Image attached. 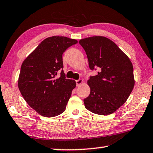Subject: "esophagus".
<instances>
[{"instance_id":"obj_1","label":"esophagus","mask_w":153,"mask_h":153,"mask_svg":"<svg viewBox=\"0 0 153 153\" xmlns=\"http://www.w3.org/2000/svg\"><path fill=\"white\" fill-rule=\"evenodd\" d=\"M76 82L77 86H79L81 84H82L83 80L82 79H77V80L76 81Z\"/></svg>"}]
</instances>
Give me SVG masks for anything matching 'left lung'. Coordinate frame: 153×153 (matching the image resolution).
Listing matches in <instances>:
<instances>
[{"instance_id": "8db88e82", "label": "left lung", "mask_w": 153, "mask_h": 153, "mask_svg": "<svg viewBox=\"0 0 153 153\" xmlns=\"http://www.w3.org/2000/svg\"><path fill=\"white\" fill-rule=\"evenodd\" d=\"M86 52L91 70L98 69L87 83L91 92L84 100L85 108L98 115H109L123 105L133 89L132 62L117 45L104 36L79 41Z\"/></svg>"}]
</instances>
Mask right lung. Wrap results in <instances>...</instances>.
<instances>
[{"mask_svg":"<svg viewBox=\"0 0 153 153\" xmlns=\"http://www.w3.org/2000/svg\"><path fill=\"white\" fill-rule=\"evenodd\" d=\"M77 42L65 36L47 38L22 62L18 88L27 103L40 115L55 117L65 111L76 83L66 78L62 54Z\"/></svg>","mask_w":153,"mask_h":153,"instance_id":"obj_1","label":"right lung"}]
</instances>
